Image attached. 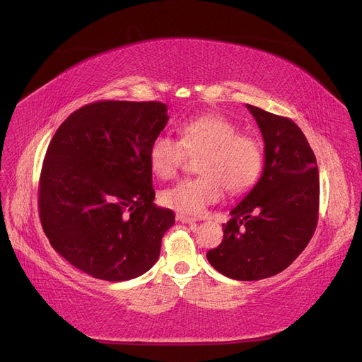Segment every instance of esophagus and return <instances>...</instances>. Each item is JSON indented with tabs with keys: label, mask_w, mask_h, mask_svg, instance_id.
Listing matches in <instances>:
<instances>
[{
	"label": "esophagus",
	"mask_w": 362,
	"mask_h": 362,
	"mask_svg": "<svg viewBox=\"0 0 362 362\" xmlns=\"http://www.w3.org/2000/svg\"><path fill=\"white\" fill-rule=\"evenodd\" d=\"M176 219H177L179 222H182V223H194V222H195V219H194V218H191V216H186V215H182V213H177V215H176Z\"/></svg>",
	"instance_id": "34e87169"
}]
</instances>
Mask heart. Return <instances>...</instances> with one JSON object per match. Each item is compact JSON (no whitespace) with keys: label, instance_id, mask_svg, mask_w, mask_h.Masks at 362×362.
Returning a JSON list of instances; mask_svg holds the SVG:
<instances>
[{"label":"heart","instance_id":"b5f03b06","mask_svg":"<svg viewBox=\"0 0 362 362\" xmlns=\"http://www.w3.org/2000/svg\"><path fill=\"white\" fill-rule=\"evenodd\" d=\"M180 141L167 134L156 136L149 147V164L160 179H171L188 153H202L199 176L183 179L160 192V203L186 215H198L219 202L223 188L231 195L249 191L262 170L259 141L240 132L238 127L221 115H202L179 125Z\"/></svg>","mask_w":362,"mask_h":362}]
</instances>
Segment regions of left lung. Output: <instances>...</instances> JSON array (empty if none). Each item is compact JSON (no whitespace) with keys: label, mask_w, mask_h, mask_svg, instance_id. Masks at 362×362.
Here are the masks:
<instances>
[{"label":"left lung","mask_w":362,"mask_h":362,"mask_svg":"<svg viewBox=\"0 0 362 362\" xmlns=\"http://www.w3.org/2000/svg\"><path fill=\"white\" fill-rule=\"evenodd\" d=\"M265 143L262 176L223 223L211 267L235 280L272 277L309 245L319 215V171L312 147L289 117L246 104Z\"/></svg>","instance_id":"obj_1"}]
</instances>
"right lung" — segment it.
<instances>
[{
	"label": "right lung",
	"mask_w": 362,
	"mask_h": 362,
	"mask_svg": "<svg viewBox=\"0 0 362 362\" xmlns=\"http://www.w3.org/2000/svg\"><path fill=\"white\" fill-rule=\"evenodd\" d=\"M167 120L164 103L97 101L57 129L38 213L52 247L76 269L124 282L158 261L174 213L153 203L149 147Z\"/></svg>",
	"instance_id": "obj_1"
}]
</instances>
